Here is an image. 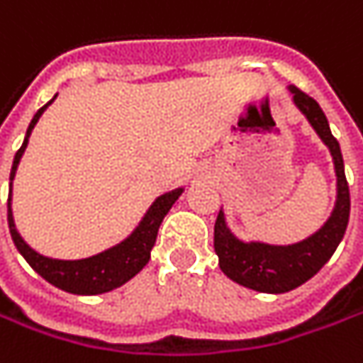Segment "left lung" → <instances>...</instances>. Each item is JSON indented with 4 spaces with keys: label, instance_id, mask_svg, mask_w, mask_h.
<instances>
[{
    "label": "left lung",
    "instance_id": "obj_1",
    "mask_svg": "<svg viewBox=\"0 0 363 363\" xmlns=\"http://www.w3.org/2000/svg\"><path fill=\"white\" fill-rule=\"evenodd\" d=\"M290 94L294 96V104L298 106L300 112L308 118L311 126L317 130L320 140L333 155L337 202L329 220L315 235L294 245L243 243L228 230L223 210L218 212L214 225V251L218 255L220 269L233 281L267 294L290 292L298 288L300 284L311 280L331 259L350 223V186L345 179L341 149L335 136L331 135L327 116L317 101L300 91L298 87L290 85Z\"/></svg>",
    "mask_w": 363,
    "mask_h": 363
}]
</instances>
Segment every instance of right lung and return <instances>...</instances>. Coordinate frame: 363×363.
<instances>
[{
	"label": "right lung",
	"mask_w": 363,
	"mask_h": 363,
	"mask_svg": "<svg viewBox=\"0 0 363 363\" xmlns=\"http://www.w3.org/2000/svg\"><path fill=\"white\" fill-rule=\"evenodd\" d=\"M52 100L34 114V118H32L26 130V138H24L22 147L18 149V153L13 157V165H11V173H9L8 198L9 233H11V239H13L16 247H18V251L30 263V267L38 276H43L48 284L61 288L65 292L82 294V296L104 294V292H110V290L118 288L122 284H126L130 278H135L136 274L149 263L151 249H153L155 239H157V230L161 227L165 214L175 204V200L182 196L184 188H177V190H172L167 191V194H163V196H159L153 202V206L149 208V212L145 214V218L140 220V225L133 230V235L128 239H124L116 247H110V249L101 251L98 255H91V257H85V259H75V262H65V259H50V257H45V255L36 253L32 247H28V243L20 237V233L16 230V225H13V216H11V179H13L16 169H18V163H20V159L24 155V149H26L32 128L36 126L38 118L43 116V112H45L46 108L52 104Z\"/></svg>",
	"instance_id": "add662e5"
}]
</instances>
